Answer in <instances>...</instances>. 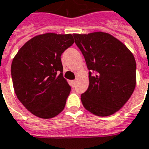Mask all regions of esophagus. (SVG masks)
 <instances>
[{
    "instance_id": "1",
    "label": "esophagus",
    "mask_w": 149,
    "mask_h": 149,
    "mask_svg": "<svg viewBox=\"0 0 149 149\" xmlns=\"http://www.w3.org/2000/svg\"><path fill=\"white\" fill-rule=\"evenodd\" d=\"M76 82H77V81H70V84H71L72 87H75V85H76Z\"/></svg>"
}]
</instances>
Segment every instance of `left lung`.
<instances>
[{
    "mask_svg": "<svg viewBox=\"0 0 149 149\" xmlns=\"http://www.w3.org/2000/svg\"><path fill=\"white\" fill-rule=\"evenodd\" d=\"M75 43L85 57L89 85L81 96L87 111L109 116L121 109L136 87V64L132 53L110 34H74Z\"/></svg>",
    "mask_w": 149,
    "mask_h": 149,
    "instance_id": "8db88e82",
    "label": "left lung"
}]
</instances>
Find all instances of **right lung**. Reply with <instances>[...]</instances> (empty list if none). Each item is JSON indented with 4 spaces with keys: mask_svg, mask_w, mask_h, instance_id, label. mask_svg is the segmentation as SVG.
Listing matches in <instances>:
<instances>
[{
    "mask_svg": "<svg viewBox=\"0 0 149 149\" xmlns=\"http://www.w3.org/2000/svg\"><path fill=\"white\" fill-rule=\"evenodd\" d=\"M74 42L72 35L47 33L30 39L13 58L11 76L18 100L42 118L64 110L71 87L63 76L61 55Z\"/></svg>",
    "mask_w": 149,
    "mask_h": 149,
    "instance_id": "1",
    "label": "right lung"
}]
</instances>
